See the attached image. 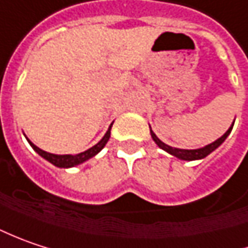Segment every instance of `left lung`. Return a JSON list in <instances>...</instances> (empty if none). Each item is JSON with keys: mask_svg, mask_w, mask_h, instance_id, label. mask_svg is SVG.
I'll return each instance as SVG.
<instances>
[{"mask_svg": "<svg viewBox=\"0 0 248 248\" xmlns=\"http://www.w3.org/2000/svg\"><path fill=\"white\" fill-rule=\"evenodd\" d=\"M233 124H234V121L232 123V125L229 127V130L226 131L220 138H217V141H214L212 143H208V145H205L202 148H198V149H179V148H173V146H169L165 142H162L155 135V132L151 130V137H152V140L155 141V143L160 148V149H163V151H166L167 154H170V155L176 156L177 159H181V160H187V162H191V160H201V159H204L206 156L209 155V154H212L217 148H219L222 143L225 142V140L229 137V134L232 132V128H233ZM151 128V127H149Z\"/></svg>", "mask_w": 248, "mask_h": 248, "instance_id": "1", "label": "left lung"}]
</instances>
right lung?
Here are the masks:
<instances>
[{
	"instance_id": "obj_1",
	"label": "right lung",
	"mask_w": 248,
	"mask_h": 248,
	"mask_svg": "<svg viewBox=\"0 0 248 248\" xmlns=\"http://www.w3.org/2000/svg\"><path fill=\"white\" fill-rule=\"evenodd\" d=\"M111 125H113V123L110 124V127H108V130L106 132L105 135H103V138L99 141V142L96 143V145H93L92 148H89L88 151H85V152H81V154H77V155H56V154H50V152H46L43 149H40L39 146H36L34 143L29 141L28 138V142L31 143V146L34 149V152H37L39 155L42 156L43 159H46L47 162H50L51 165H54L57 167H62V169H68V167H74V166H78V165H81L83 162H86V160H89L91 157L93 156H96L103 148L106 146V143L108 141V138H110V130H111Z\"/></svg>"
}]
</instances>
